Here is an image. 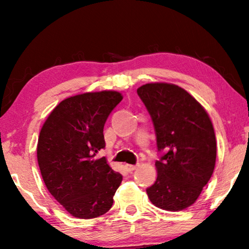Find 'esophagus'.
<instances>
[{"mask_svg":"<svg viewBox=\"0 0 249 249\" xmlns=\"http://www.w3.org/2000/svg\"><path fill=\"white\" fill-rule=\"evenodd\" d=\"M125 168H126V170H127L128 172H132V171H134L135 169H136L137 168V165H125Z\"/></svg>","mask_w":249,"mask_h":249,"instance_id":"34e87169","label":"esophagus"}]
</instances>
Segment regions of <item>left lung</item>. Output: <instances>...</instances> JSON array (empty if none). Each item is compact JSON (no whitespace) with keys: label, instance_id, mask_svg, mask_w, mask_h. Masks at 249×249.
Here are the masks:
<instances>
[{"label":"left lung","instance_id":"1","mask_svg":"<svg viewBox=\"0 0 249 249\" xmlns=\"http://www.w3.org/2000/svg\"><path fill=\"white\" fill-rule=\"evenodd\" d=\"M137 94L153 121L160 159L147 188L151 203L167 211L192 205L215 167L216 140L203 107L176 84L147 83Z\"/></svg>","mask_w":249,"mask_h":249}]
</instances>
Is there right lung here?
<instances>
[{
  "mask_svg": "<svg viewBox=\"0 0 249 249\" xmlns=\"http://www.w3.org/2000/svg\"><path fill=\"white\" fill-rule=\"evenodd\" d=\"M122 99L116 91L71 96L53 109L41 127L37 145L41 177L50 195L74 217H98L113 205L123 177L105 157L95 156L105 147V122Z\"/></svg>",
  "mask_w": 249,
  "mask_h": 249,
  "instance_id": "add662e5",
  "label": "right lung"
}]
</instances>
